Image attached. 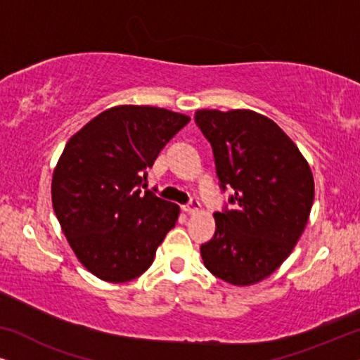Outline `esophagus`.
Wrapping results in <instances>:
<instances>
[{
  "label": "esophagus",
  "mask_w": 360,
  "mask_h": 360,
  "mask_svg": "<svg viewBox=\"0 0 360 360\" xmlns=\"http://www.w3.org/2000/svg\"><path fill=\"white\" fill-rule=\"evenodd\" d=\"M181 210H184L185 213L193 214V213H196V211H200V201L198 200H191L188 205L181 206Z\"/></svg>",
  "instance_id": "34e87169"
}]
</instances>
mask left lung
Instances as JSON below:
<instances>
[{
  "label": "left lung",
  "instance_id": "1",
  "mask_svg": "<svg viewBox=\"0 0 360 360\" xmlns=\"http://www.w3.org/2000/svg\"><path fill=\"white\" fill-rule=\"evenodd\" d=\"M195 122L213 147L221 190L233 208L216 211V231L201 244L214 277L245 287L275 272L303 234L314 200L309 165L267 116L250 110H200Z\"/></svg>",
  "mask_w": 360,
  "mask_h": 360
}]
</instances>
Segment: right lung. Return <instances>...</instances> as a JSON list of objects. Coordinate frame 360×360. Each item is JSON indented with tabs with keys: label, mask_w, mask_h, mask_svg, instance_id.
Wrapping results in <instances>:
<instances>
[{
	"label": "right lung",
	"mask_w": 360,
	"mask_h": 360,
	"mask_svg": "<svg viewBox=\"0 0 360 360\" xmlns=\"http://www.w3.org/2000/svg\"><path fill=\"white\" fill-rule=\"evenodd\" d=\"M190 117L155 106L103 111L70 137L52 176V205L83 267L111 283L141 277L180 208L146 190L147 169Z\"/></svg>",
	"instance_id": "1"
}]
</instances>
